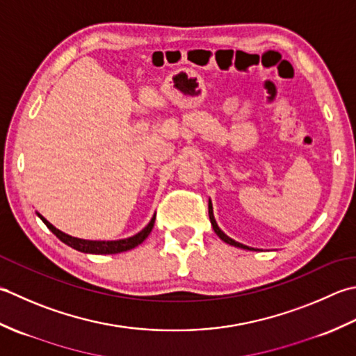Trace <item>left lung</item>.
Returning a JSON list of instances; mask_svg holds the SVG:
<instances>
[{"mask_svg":"<svg viewBox=\"0 0 356 356\" xmlns=\"http://www.w3.org/2000/svg\"><path fill=\"white\" fill-rule=\"evenodd\" d=\"M209 218H210V222H212V227H213V230H215V234L218 235L224 243H227V244H230V245H235V248H241V249H248V250H255V249H252V248H248V245H244V244H241V243H236L235 239H232V238H229L226 234H224V232L218 227V224H216V221H215L212 202H210V201H209Z\"/></svg>","mask_w":356,"mask_h":356,"instance_id":"left-lung-1","label":"left lung"}]
</instances>
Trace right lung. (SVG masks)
<instances>
[{
  "label": "right lung",
  "instance_id": "right-lung-1",
  "mask_svg": "<svg viewBox=\"0 0 356 356\" xmlns=\"http://www.w3.org/2000/svg\"><path fill=\"white\" fill-rule=\"evenodd\" d=\"M36 215L40 216L41 221L46 224L49 230H52V234L56 235V238L63 241L64 244L70 245L72 249H75L78 252H84V253H95V255H107V253H120V252H126L136 248L138 244H141L144 239L149 236V234L154 229V224H155V215L154 218L150 220V222L147 224L146 227H144L141 232H138L136 235L126 238V239H117V241H90V239H81V238H75V236H70L67 234H64V232L58 230L55 226H52L44 216L40 215L36 212Z\"/></svg>",
  "mask_w": 356,
  "mask_h": 356
}]
</instances>
